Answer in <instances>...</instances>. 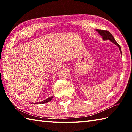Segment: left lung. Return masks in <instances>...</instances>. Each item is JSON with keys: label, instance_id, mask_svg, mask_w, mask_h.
<instances>
[{"label": "left lung", "instance_id": "left-lung-1", "mask_svg": "<svg viewBox=\"0 0 132 132\" xmlns=\"http://www.w3.org/2000/svg\"><path fill=\"white\" fill-rule=\"evenodd\" d=\"M96 30H97L98 32H99V34L102 36L103 39L104 40H110L112 42V43H113L115 45H116L119 47V49L120 50V52H121V53H121V47H120V46L119 45V44L116 41V40H114L113 36H112V35L110 32H109L108 30H99V29H97Z\"/></svg>", "mask_w": 132, "mask_h": 132}]
</instances>
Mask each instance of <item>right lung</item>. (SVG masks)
<instances>
[{
    "mask_svg": "<svg viewBox=\"0 0 132 132\" xmlns=\"http://www.w3.org/2000/svg\"><path fill=\"white\" fill-rule=\"evenodd\" d=\"M53 96H51V97H49L48 99H46V100H43V101H42V102H41L36 103H35V104H41L46 103H47V102H50V101L51 100L53 99Z\"/></svg>",
    "mask_w": 132,
    "mask_h": 132,
    "instance_id": "obj_1",
    "label": "right lung"
}]
</instances>
